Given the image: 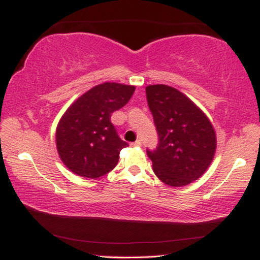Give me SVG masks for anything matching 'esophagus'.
Here are the masks:
<instances>
[{"instance_id":"34e87169","label":"esophagus","mask_w":260,"mask_h":260,"mask_svg":"<svg viewBox=\"0 0 260 260\" xmlns=\"http://www.w3.org/2000/svg\"><path fill=\"white\" fill-rule=\"evenodd\" d=\"M132 146H134V147H140V146H141V141H140V140L134 141L133 144H132Z\"/></svg>"}]
</instances>
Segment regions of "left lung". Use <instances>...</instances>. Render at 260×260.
Returning <instances> with one entry per match:
<instances>
[{
  "label": "left lung",
  "mask_w": 260,
  "mask_h": 260,
  "mask_svg": "<svg viewBox=\"0 0 260 260\" xmlns=\"http://www.w3.org/2000/svg\"><path fill=\"white\" fill-rule=\"evenodd\" d=\"M146 95L159 135L155 151H147L153 171L168 186L191 184L214 158L217 135L213 125L191 99L173 87L147 86Z\"/></svg>",
  "instance_id": "left-lung-1"
}]
</instances>
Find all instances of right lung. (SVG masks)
I'll use <instances>...</instances> for the list:
<instances>
[{"label": "right lung", "instance_id": "right-lung-1", "mask_svg": "<svg viewBox=\"0 0 260 260\" xmlns=\"http://www.w3.org/2000/svg\"><path fill=\"white\" fill-rule=\"evenodd\" d=\"M134 90V86L104 82L69 106L55 135L57 153L69 171L96 179L116 166L120 151L128 144L116 134L111 115L129 101Z\"/></svg>", "mask_w": 260, "mask_h": 260}]
</instances>
